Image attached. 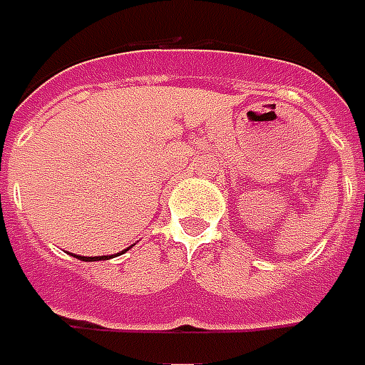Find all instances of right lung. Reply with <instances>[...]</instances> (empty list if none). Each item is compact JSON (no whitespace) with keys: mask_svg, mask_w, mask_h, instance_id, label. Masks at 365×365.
Masks as SVG:
<instances>
[{"mask_svg":"<svg viewBox=\"0 0 365 365\" xmlns=\"http://www.w3.org/2000/svg\"><path fill=\"white\" fill-rule=\"evenodd\" d=\"M78 259H83V262H98V259H106V255H99V257H83V255H78Z\"/></svg>","mask_w":365,"mask_h":365,"instance_id":"obj_1","label":"right lung"}]
</instances>
